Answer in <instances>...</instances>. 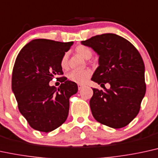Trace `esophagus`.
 Segmentation results:
<instances>
[{
    "label": "esophagus",
    "instance_id": "obj_1",
    "mask_svg": "<svg viewBox=\"0 0 158 158\" xmlns=\"http://www.w3.org/2000/svg\"><path fill=\"white\" fill-rule=\"evenodd\" d=\"M84 87V85H81V84H79L78 85V89H79V90H81V89H82V87Z\"/></svg>",
    "mask_w": 158,
    "mask_h": 158
}]
</instances>
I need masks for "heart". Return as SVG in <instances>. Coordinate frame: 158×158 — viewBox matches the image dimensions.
<instances>
[{
	"mask_svg": "<svg viewBox=\"0 0 158 158\" xmlns=\"http://www.w3.org/2000/svg\"><path fill=\"white\" fill-rule=\"evenodd\" d=\"M77 55L80 56L85 60H89L93 55V51L90 48L85 45H78L75 49ZM61 67L62 69H67L68 68V56L67 54H64L61 60ZM90 70H85L82 71H71L68 74V79L73 82L77 84H85L91 77Z\"/></svg>",
	"mask_w": 158,
	"mask_h": 158,
	"instance_id": "heart-1",
	"label": "heart"
}]
</instances>
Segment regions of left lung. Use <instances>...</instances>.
I'll use <instances>...</instances> for the list:
<instances>
[{
  "instance_id": "left-lung-1",
  "label": "left lung",
  "mask_w": 158,
  "mask_h": 158,
  "mask_svg": "<svg viewBox=\"0 0 158 158\" xmlns=\"http://www.w3.org/2000/svg\"><path fill=\"white\" fill-rule=\"evenodd\" d=\"M81 43L98 55L91 80L110 88H93L90 110L98 122L114 129L127 126L137 116L145 96L143 59L130 42L115 34L96 35Z\"/></svg>"
}]
</instances>
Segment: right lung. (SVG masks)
<instances>
[{
	"label": "right lung",
	"instance_id": "add662e5",
	"mask_svg": "<svg viewBox=\"0 0 158 158\" xmlns=\"http://www.w3.org/2000/svg\"><path fill=\"white\" fill-rule=\"evenodd\" d=\"M73 42L62 43L36 39L20 51L12 71V89L18 109L28 124L40 132H49L67 119L69 98L77 94V83L62 78L56 88L49 81L62 75L61 60Z\"/></svg>",
	"mask_w": 158,
	"mask_h": 158
}]
</instances>
